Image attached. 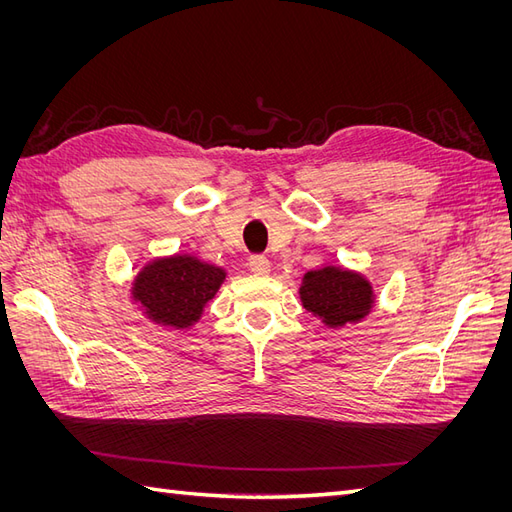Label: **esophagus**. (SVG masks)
<instances>
[{
	"label": "esophagus",
	"instance_id": "obj_1",
	"mask_svg": "<svg viewBox=\"0 0 512 512\" xmlns=\"http://www.w3.org/2000/svg\"><path fill=\"white\" fill-rule=\"evenodd\" d=\"M250 271L254 275H269L271 273V262L265 256H252L250 258Z\"/></svg>",
	"mask_w": 512,
	"mask_h": 512
}]
</instances>
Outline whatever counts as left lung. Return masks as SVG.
<instances>
[{
  "mask_svg": "<svg viewBox=\"0 0 512 512\" xmlns=\"http://www.w3.org/2000/svg\"><path fill=\"white\" fill-rule=\"evenodd\" d=\"M299 299L307 312L329 329L361 322L376 307L374 284L363 273L337 265L307 271L301 280Z\"/></svg>",
  "mask_w": 512,
  "mask_h": 512,
  "instance_id": "8db88e82",
  "label": "left lung"
}]
</instances>
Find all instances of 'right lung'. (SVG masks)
Here are the masks:
<instances>
[{
    "label": "right lung",
    "instance_id": "add662e5",
    "mask_svg": "<svg viewBox=\"0 0 512 512\" xmlns=\"http://www.w3.org/2000/svg\"><path fill=\"white\" fill-rule=\"evenodd\" d=\"M224 280L226 269L192 254L158 256L134 275L130 299L158 327L185 331L203 318Z\"/></svg>",
    "mask_w": 512,
    "mask_h": 512
}]
</instances>
